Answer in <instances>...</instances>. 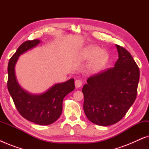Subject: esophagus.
Listing matches in <instances>:
<instances>
[{
  "instance_id": "34e87169",
  "label": "esophagus",
  "mask_w": 149,
  "mask_h": 149,
  "mask_svg": "<svg viewBox=\"0 0 149 149\" xmlns=\"http://www.w3.org/2000/svg\"><path fill=\"white\" fill-rule=\"evenodd\" d=\"M74 84H75V87H77V88H79V87H80L82 86V81L81 80H79V79H77V80H75V82H74Z\"/></svg>"
}]
</instances>
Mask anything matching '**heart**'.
Here are the masks:
<instances>
[{"label": "heart", "instance_id": "obj_1", "mask_svg": "<svg viewBox=\"0 0 149 149\" xmlns=\"http://www.w3.org/2000/svg\"><path fill=\"white\" fill-rule=\"evenodd\" d=\"M81 60H89L93 59L90 68L94 72L98 71L107 64L109 60V55L106 51H102L98 46L89 45L81 51L79 55Z\"/></svg>", "mask_w": 149, "mask_h": 149}]
</instances>
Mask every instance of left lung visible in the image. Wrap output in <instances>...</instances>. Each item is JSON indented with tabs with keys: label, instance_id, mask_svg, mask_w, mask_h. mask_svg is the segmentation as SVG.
Wrapping results in <instances>:
<instances>
[{
	"label": "left lung",
	"instance_id": "1",
	"mask_svg": "<svg viewBox=\"0 0 149 149\" xmlns=\"http://www.w3.org/2000/svg\"><path fill=\"white\" fill-rule=\"evenodd\" d=\"M116 47L119 58L115 66L89 77L82 89L85 115L101 126L119 121L137 95L139 68L129 52L118 45Z\"/></svg>",
	"mask_w": 149,
	"mask_h": 149
}]
</instances>
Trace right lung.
Segmentation results:
<instances>
[{"label": "right lung", "mask_w": 149, "mask_h": 149, "mask_svg": "<svg viewBox=\"0 0 149 149\" xmlns=\"http://www.w3.org/2000/svg\"><path fill=\"white\" fill-rule=\"evenodd\" d=\"M40 41L38 39L23 42L9 60L8 64L7 88L17 111L24 118L36 124L47 125L54 123L62 112L64 97L74 89V80L54 85L46 92L32 95L18 84L15 66L20 55L34 47Z\"/></svg>", "instance_id": "right-lung-1"}]
</instances>
